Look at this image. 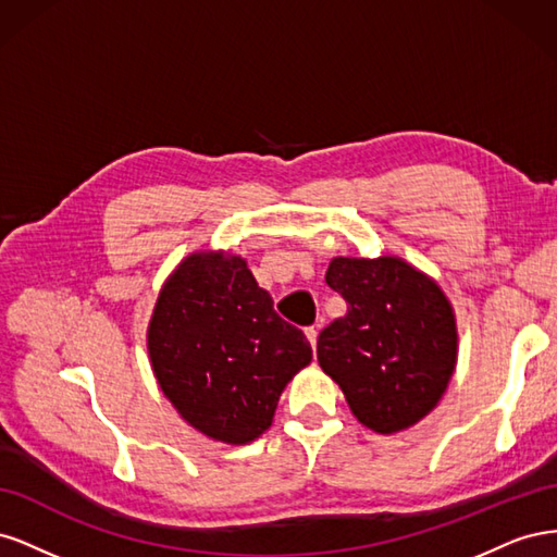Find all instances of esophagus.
Instances as JSON below:
<instances>
[{"label": "esophagus", "instance_id": "esophagus-1", "mask_svg": "<svg viewBox=\"0 0 557 557\" xmlns=\"http://www.w3.org/2000/svg\"><path fill=\"white\" fill-rule=\"evenodd\" d=\"M307 339H309L311 348L315 350V344H318V327H307Z\"/></svg>", "mask_w": 557, "mask_h": 557}]
</instances>
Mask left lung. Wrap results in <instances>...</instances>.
I'll use <instances>...</instances> for the list:
<instances>
[{
  "mask_svg": "<svg viewBox=\"0 0 557 557\" xmlns=\"http://www.w3.org/2000/svg\"><path fill=\"white\" fill-rule=\"evenodd\" d=\"M325 281L348 311L318 336L320 369L367 430L413 428L442 401L458 364L450 299L399 256H336Z\"/></svg>",
  "mask_w": 557,
  "mask_h": 557,
  "instance_id": "1",
  "label": "left lung"
}]
</instances>
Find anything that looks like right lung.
Segmentation results:
<instances>
[{
  "instance_id": "1",
  "label": "right lung",
  "mask_w": 557,
  "mask_h": 557,
  "mask_svg": "<svg viewBox=\"0 0 557 557\" xmlns=\"http://www.w3.org/2000/svg\"><path fill=\"white\" fill-rule=\"evenodd\" d=\"M148 360L176 413L213 442L244 446L274 423L281 393L311 362L301 330L230 250H195L162 283Z\"/></svg>"
}]
</instances>
